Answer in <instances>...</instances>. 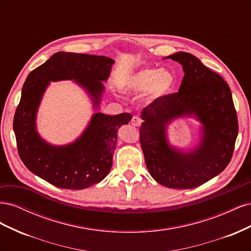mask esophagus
<instances>
[{
    "label": "esophagus",
    "instance_id": "obj_1",
    "mask_svg": "<svg viewBox=\"0 0 251 251\" xmlns=\"http://www.w3.org/2000/svg\"><path fill=\"white\" fill-rule=\"evenodd\" d=\"M131 123H132V125L134 126H139L141 125V123H142V119L139 116H134L132 118V120H131Z\"/></svg>",
    "mask_w": 251,
    "mask_h": 251
}]
</instances>
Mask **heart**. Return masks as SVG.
<instances>
[{
	"instance_id": "heart-1",
	"label": "heart",
	"mask_w": 251,
	"mask_h": 251,
	"mask_svg": "<svg viewBox=\"0 0 251 251\" xmlns=\"http://www.w3.org/2000/svg\"><path fill=\"white\" fill-rule=\"evenodd\" d=\"M176 83V76L170 70L148 68L128 76L124 88L127 92L139 93L148 91L150 100H160L168 96Z\"/></svg>"
}]
</instances>
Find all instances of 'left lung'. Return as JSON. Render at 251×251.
Listing matches in <instances>:
<instances>
[{
    "instance_id": "obj_1",
    "label": "left lung",
    "mask_w": 251,
    "mask_h": 251,
    "mask_svg": "<svg viewBox=\"0 0 251 251\" xmlns=\"http://www.w3.org/2000/svg\"><path fill=\"white\" fill-rule=\"evenodd\" d=\"M182 65L184 77L177 93L155 100L141 112L140 144L147 168L158 183L194 188L216 177L231 160L238 136V117L227 82L191 53L165 57ZM194 116L202 125L199 147L188 152L171 147L166 126L176 118Z\"/></svg>"
}]
</instances>
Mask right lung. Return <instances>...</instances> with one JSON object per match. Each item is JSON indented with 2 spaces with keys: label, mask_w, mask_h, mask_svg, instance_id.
I'll use <instances>...</instances> for the list:
<instances>
[{
  "label": "right lung",
  "mask_w": 251,
  "mask_h": 251,
  "mask_svg": "<svg viewBox=\"0 0 251 251\" xmlns=\"http://www.w3.org/2000/svg\"><path fill=\"white\" fill-rule=\"evenodd\" d=\"M114 59L73 52H57L30 72L13 118L20 158L26 168L50 184L83 189L100 182L112 168L118 128L132 119L130 113L93 114L87 128L66 146H52L36 131V113L50 81L74 80L100 108Z\"/></svg>",
  "instance_id": "right-lung-1"
}]
</instances>
